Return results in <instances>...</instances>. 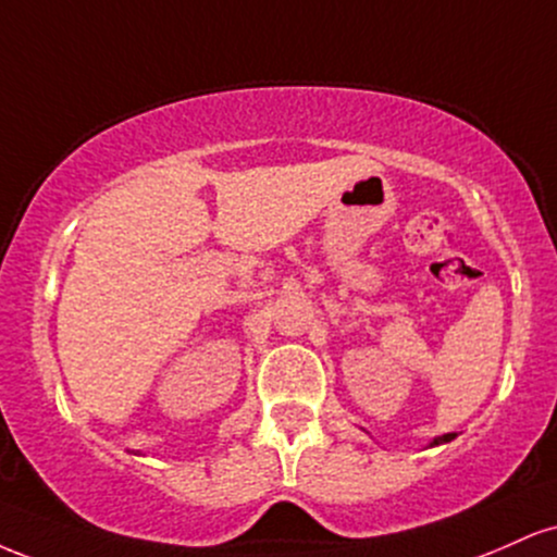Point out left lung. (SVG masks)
Returning <instances> with one entry per match:
<instances>
[{"label": "left lung", "instance_id": "8db88e82", "mask_svg": "<svg viewBox=\"0 0 557 557\" xmlns=\"http://www.w3.org/2000/svg\"><path fill=\"white\" fill-rule=\"evenodd\" d=\"M453 437H456V432H450V434H443V437H437V440H434L432 445H440V443H450Z\"/></svg>", "mask_w": 557, "mask_h": 557}]
</instances>
